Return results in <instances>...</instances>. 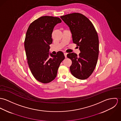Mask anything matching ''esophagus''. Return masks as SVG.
<instances>
[{
	"instance_id": "obj_1",
	"label": "esophagus",
	"mask_w": 121,
	"mask_h": 121,
	"mask_svg": "<svg viewBox=\"0 0 121 121\" xmlns=\"http://www.w3.org/2000/svg\"><path fill=\"white\" fill-rule=\"evenodd\" d=\"M64 55H65V57L66 58V57H67V52H64Z\"/></svg>"
}]
</instances>
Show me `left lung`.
I'll return each mask as SVG.
<instances>
[{"label": "left lung", "mask_w": 121, "mask_h": 121, "mask_svg": "<svg viewBox=\"0 0 121 121\" xmlns=\"http://www.w3.org/2000/svg\"><path fill=\"white\" fill-rule=\"evenodd\" d=\"M69 26L73 42L79 47L78 55L69 53L67 57L72 63L70 70L72 75L80 80L88 78L96 67L99 55V39L97 32L89 19L80 13L60 16Z\"/></svg>", "instance_id": "1"}]
</instances>
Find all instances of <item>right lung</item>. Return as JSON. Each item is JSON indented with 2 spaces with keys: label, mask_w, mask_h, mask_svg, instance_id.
I'll list each match as a JSON object with an SVG mask.
<instances>
[{
  "label": "right lung",
  "mask_w": 121,
  "mask_h": 121,
  "mask_svg": "<svg viewBox=\"0 0 121 121\" xmlns=\"http://www.w3.org/2000/svg\"><path fill=\"white\" fill-rule=\"evenodd\" d=\"M61 22L58 17L42 16L29 26L24 42L27 63L35 78L43 83H48L56 77L60 63L65 59L63 52L50 53L52 34L55 26Z\"/></svg>",
  "instance_id": "add662e5"
}]
</instances>
